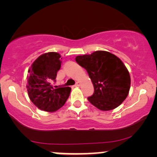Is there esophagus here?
<instances>
[{
	"instance_id": "esophagus-1",
	"label": "esophagus",
	"mask_w": 157,
	"mask_h": 157,
	"mask_svg": "<svg viewBox=\"0 0 157 157\" xmlns=\"http://www.w3.org/2000/svg\"><path fill=\"white\" fill-rule=\"evenodd\" d=\"M80 85H81V82H76V84H75V86H79Z\"/></svg>"
}]
</instances>
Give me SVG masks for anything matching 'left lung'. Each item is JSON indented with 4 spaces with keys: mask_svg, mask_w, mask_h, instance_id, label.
I'll use <instances>...</instances> for the list:
<instances>
[{
    "mask_svg": "<svg viewBox=\"0 0 157 157\" xmlns=\"http://www.w3.org/2000/svg\"><path fill=\"white\" fill-rule=\"evenodd\" d=\"M75 61L87 71L94 93L87 98L93 106L109 111L119 106L129 93L131 78L125 64L117 56L104 51L75 57Z\"/></svg>",
    "mask_w": 157,
    "mask_h": 157,
    "instance_id": "obj_1",
    "label": "left lung"
}]
</instances>
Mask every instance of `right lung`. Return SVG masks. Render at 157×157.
Listing matches in <instances>:
<instances>
[{"label":"right lung","mask_w":157,"mask_h":157,"mask_svg":"<svg viewBox=\"0 0 157 157\" xmlns=\"http://www.w3.org/2000/svg\"><path fill=\"white\" fill-rule=\"evenodd\" d=\"M61 63L59 53H45L33 62L28 71L26 88L29 97L42 111L53 112L58 110L65 104L71 93L69 86L54 88L51 84L56 79Z\"/></svg>","instance_id":"1"}]
</instances>
